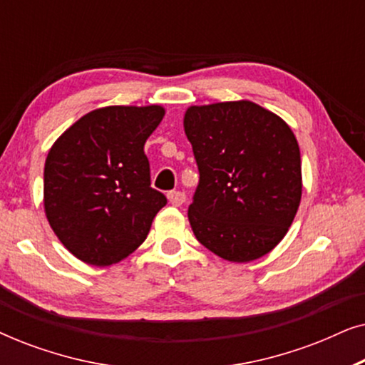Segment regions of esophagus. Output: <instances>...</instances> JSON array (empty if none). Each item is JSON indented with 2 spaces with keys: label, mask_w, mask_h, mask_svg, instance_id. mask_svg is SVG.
<instances>
[{
  "label": "esophagus",
  "mask_w": 365,
  "mask_h": 365,
  "mask_svg": "<svg viewBox=\"0 0 365 365\" xmlns=\"http://www.w3.org/2000/svg\"><path fill=\"white\" fill-rule=\"evenodd\" d=\"M168 199L173 206H182V204L186 202V194H184L182 191H169Z\"/></svg>",
  "instance_id": "obj_1"
}]
</instances>
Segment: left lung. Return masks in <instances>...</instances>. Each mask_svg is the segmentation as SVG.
<instances>
[{
	"label": "left lung",
	"mask_w": 365,
	"mask_h": 365,
	"mask_svg": "<svg viewBox=\"0 0 365 365\" xmlns=\"http://www.w3.org/2000/svg\"><path fill=\"white\" fill-rule=\"evenodd\" d=\"M184 131L199 184L187 217L199 242L231 262L281 242L302 194L301 151L291 128L251 101L191 106Z\"/></svg>",
	"instance_id": "8db88e82"
}]
</instances>
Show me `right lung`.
I'll use <instances>...</instances> for the list:
<instances>
[{"instance_id":"obj_1","label":"right lung","mask_w":365,"mask_h":365,"mask_svg":"<svg viewBox=\"0 0 365 365\" xmlns=\"http://www.w3.org/2000/svg\"><path fill=\"white\" fill-rule=\"evenodd\" d=\"M161 106H108L84 114L49 149L44 211L69 252L93 266L128 257L146 239L163 192L151 187L144 143Z\"/></svg>"}]
</instances>
